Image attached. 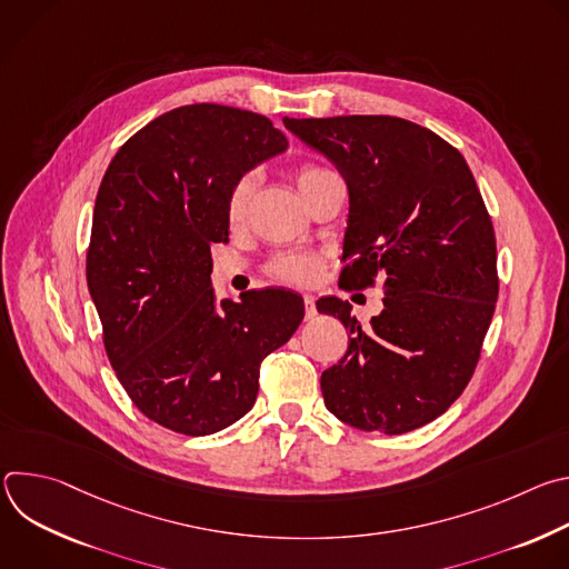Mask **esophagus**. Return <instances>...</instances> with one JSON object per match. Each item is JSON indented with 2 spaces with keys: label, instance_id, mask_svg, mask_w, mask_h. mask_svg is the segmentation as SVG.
Here are the masks:
<instances>
[{
  "label": "esophagus",
  "instance_id": "obj_1",
  "mask_svg": "<svg viewBox=\"0 0 569 569\" xmlns=\"http://www.w3.org/2000/svg\"><path fill=\"white\" fill-rule=\"evenodd\" d=\"M303 303H306V319H312V317L317 315L315 297H312V295H303Z\"/></svg>",
  "mask_w": 569,
  "mask_h": 569
}]
</instances>
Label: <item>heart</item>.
I'll return each mask as SVG.
<instances>
[{
  "label": "heart",
  "mask_w": 569,
  "mask_h": 569,
  "mask_svg": "<svg viewBox=\"0 0 569 569\" xmlns=\"http://www.w3.org/2000/svg\"><path fill=\"white\" fill-rule=\"evenodd\" d=\"M327 173L323 169L317 167H303L297 171V187H301L303 182ZM254 191V180L252 178H242L236 182V187L229 193L227 200V218L229 222L238 224L246 220L248 216V207H250V198ZM272 272L277 279L288 281V283H297V286H308L315 283L321 274V259L315 254H306V252H292V254H283L272 263Z\"/></svg>",
  "instance_id": "obj_1"
}]
</instances>
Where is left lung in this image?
I'll return each mask as SVG.
<instances>
[{"instance_id":"1","label":"left lung","mask_w":569,"mask_h":569,"mask_svg":"<svg viewBox=\"0 0 569 569\" xmlns=\"http://www.w3.org/2000/svg\"><path fill=\"white\" fill-rule=\"evenodd\" d=\"M283 126L347 182L342 270L349 288L382 279L369 327L323 297L351 342L321 373L331 415L365 432L402 435L441 417L468 385L496 310V233L457 148L398 117L290 119Z\"/></svg>"}]
</instances>
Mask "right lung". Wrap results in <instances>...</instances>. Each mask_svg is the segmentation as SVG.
Masks as SVG:
<instances>
[{
  "instance_id": "1",
  "label": "right lung",
  "mask_w": 569,
  "mask_h": 569,
  "mask_svg": "<svg viewBox=\"0 0 569 569\" xmlns=\"http://www.w3.org/2000/svg\"><path fill=\"white\" fill-rule=\"evenodd\" d=\"M286 150L263 114L196 103L132 134L99 187L88 288L106 351L137 408L173 432L204 437L246 417L261 360L303 319L295 292L211 288L231 189Z\"/></svg>"
}]
</instances>
